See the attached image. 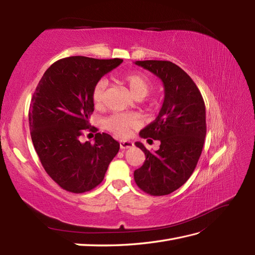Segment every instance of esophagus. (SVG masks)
<instances>
[{
	"mask_svg": "<svg viewBox=\"0 0 255 255\" xmlns=\"http://www.w3.org/2000/svg\"><path fill=\"white\" fill-rule=\"evenodd\" d=\"M119 144H121L122 149H128L132 147L133 142L129 141V140H121V141H119Z\"/></svg>",
	"mask_w": 255,
	"mask_h": 255,
	"instance_id": "1",
	"label": "esophagus"
}]
</instances>
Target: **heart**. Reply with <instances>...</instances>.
Instances as JSON below:
<instances>
[{"label": "heart", "instance_id": "1", "mask_svg": "<svg viewBox=\"0 0 255 255\" xmlns=\"http://www.w3.org/2000/svg\"><path fill=\"white\" fill-rule=\"evenodd\" d=\"M125 83L128 85L130 93L134 99L141 100L149 94L152 89V82L149 78L141 73H130L124 78ZM107 86V81L101 79L94 84L92 90V101L95 107H101L104 102V94ZM139 119L137 116L130 114H114L104 121V126L111 132L115 133L117 137H127L130 129L137 127Z\"/></svg>", "mask_w": 255, "mask_h": 255}]
</instances>
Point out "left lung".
Here are the masks:
<instances>
[{"label":"left lung","instance_id":"8db88e82","mask_svg":"<svg viewBox=\"0 0 255 255\" xmlns=\"http://www.w3.org/2000/svg\"><path fill=\"white\" fill-rule=\"evenodd\" d=\"M161 79L164 101L158 117L139 132L140 137L160 140L154 153L141 142L145 161L133 173L140 189L163 196L180 188L193 174L206 137V111L203 96L191 77L175 63L161 60L134 62Z\"/></svg>","mask_w":255,"mask_h":255}]
</instances>
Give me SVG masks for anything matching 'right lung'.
I'll list each match as a JSON object with an SVG mask.
<instances>
[{
    "label": "right lung",
    "mask_w": 255,
    "mask_h": 255,
    "mask_svg": "<svg viewBox=\"0 0 255 255\" xmlns=\"http://www.w3.org/2000/svg\"><path fill=\"white\" fill-rule=\"evenodd\" d=\"M123 59L63 58L47 69L31 97L28 119L34 148L47 174L61 188L80 194L104 180L119 150L111 134L97 132L94 142H80L94 111L92 90Z\"/></svg>",
    "instance_id": "add662e5"
}]
</instances>
